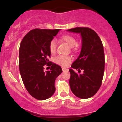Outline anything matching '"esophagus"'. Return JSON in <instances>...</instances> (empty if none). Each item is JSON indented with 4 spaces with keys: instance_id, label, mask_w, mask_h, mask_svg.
I'll return each instance as SVG.
<instances>
[{
    "instance_id": "34e87169",
    "label": "esophagus",
    "mask_w": 122,
    "mask_h": 122,
    "mask_svg": "<svg viewBox=\"0 0 122 122\" xmlns=\"http://www.w3.org/2000/svg\"><path fill=\"white\" fill-rule=\"evenodd\" d=\"M62 71H68V69L67 68H62Z\"/></svg>"
}]
</instances>
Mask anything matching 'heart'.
I'll return each instance as SVG.
<instances>
[{
	"label": "heart",
	"mask_w": 122,
	"mask_h": 122,
	"mask_svg": "<svg viewBox=\"0 0 122 122\" xmlns=\"http://www.w3.org/2000/svg\"><path fill=\"white\" fill-rule=\"evenodd\" d=\"M61 40L63 42H65L71 47H73L76 45L77 43L76 38L72 35L70 34H66L63 35L61 37ZM49 50L51 54H55L56 51V42L55 39H52L49 44ZM77 48H75L74 50H76ZM72 61V56L69 55H58L54 59V61L55 63L62 67H67L69 64Z\"/></svg>",
	"instance_id": "heart-1"
}]
</instances>
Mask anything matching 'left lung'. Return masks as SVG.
<instances>
[{
  "mask_svg": "<svg viewBox=\"0 0 122 122\" xmlns=\"http://www.w3.org/2000/svg\"><path fill=\"white\" fill-rule=\"evenodd\" d=\"M67 31L80 33L82 47L78 58L71 67L78 70L75 72L70 69V88L75 96L80 99L92 97L100 87L104 71V53L100 38L94 30L87 27H77ZM84 71L83 74L81 71Z\"/></svg>",
  "mask_w": 122,
  "mask_h": 122,
  "instance_id": "1",
  "label": "left lung"
}]
</instances>
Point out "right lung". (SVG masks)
Masks as SVG:
<instances>
[{"mask_svg":"<svg viewBox=\"0 0 122 122\" xmlns=\"http://www.w3.org/2000/svg\"><path fill=\"white\" fill-rule=\"evenodd\" d=\"M60 29H34L23 38L19 52V67L22 79L28 93L35 99L44 100L52 96L55 91L56 77L62 72L60 66L49 61L50 41ZM50 66L44 72V66Z\"/></svg>","mask_w":122,"mask_h":122,"instance_id":"1","label":"right lung"}]
</instances>
